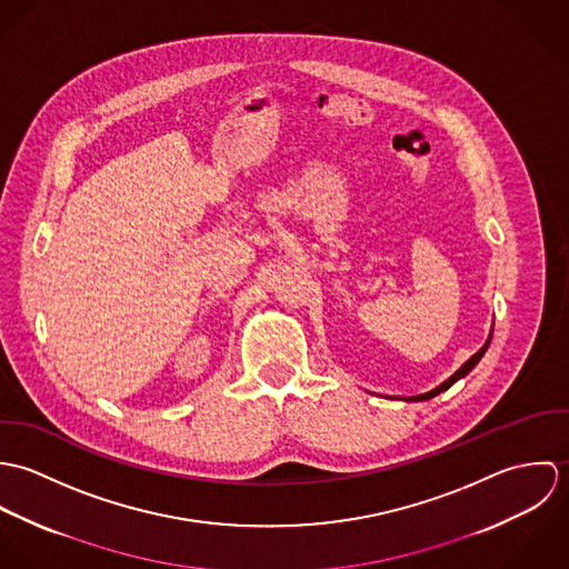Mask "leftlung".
I'll return each mask as SVG.
<instances>
[{
	"label": "left lung",
	"instance_id": "8db88e82",
	"mask_svg": "<svg viewBox=\"0 0 569 569\" xmlns=\"http://www.w3.org/2000/svg\"><path fill=\"white\" fill-rule=\"evenodd\" d=\"M490 339H492V328H490V332H488L487 343H485V346H482V348H480V350H478V352H476V355H473V357H471V359H469V361H465V363H462V366H460V368H458V370H456V372H453V375H451V377H449V379H447V381H442V383H440V386H438V388H433V390H429V392H425V395H416V397H406V399H403V401H407V403H418V401H429V399H433V397H438V395H440V392H445V390H449V388H451V386H453V383H456V381H460V379H462V377H467V375H469V372H471V370H473V368H476V366H478V363H480V359H482V357H485V352H487L488 346H490Z\"/></svg>",
	"mask_w": 569,
	"mask_h": 569
}]
</instances>
